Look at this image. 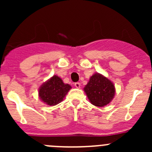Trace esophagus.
<instances>
[{"instance_id":"obj_1","label":"esophagus","mask_w":152,"mask_h":152,"mask_svg":"<svg viewBox=\"0 0 152 152\" xmlns=\"http://www.w3.org/2000/svg\"><path fill=\"white\" fill-rule=\"evenodd\" d=\"M74 85H75V87H76V88H79V87H80V86H81V84L79 83V82H76V83L74 84Z\"/></svg>"}]
</instances>
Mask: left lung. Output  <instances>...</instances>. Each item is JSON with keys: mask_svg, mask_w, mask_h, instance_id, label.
<instances>
[{"mask_svg": "<svg viewBox=\"0 0 152 152\" xmlns=\"http://www.w3.org/2000/svg\"><path fill=\"white\" fill-rule=\"evenodd\" d=\"M84 90L90 103L101 107L108 104L115 93L113 82L99 73H95L90 77Z\"/></svg>", "mask_w": 152, "mask_h": 152, "instance_id": "left-lung-1", "label": "left lung"}]
</instances>
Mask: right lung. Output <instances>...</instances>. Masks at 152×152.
<instances>
[{
  "label": "right lung",
  "mask_w": 152,
  "mask_h": 152,
  "mask_svg": "<svg viewBox=\"0 0 152 152\" xmlns=\"http://www.w3.org/2000/svg\"><path fill=\"white\" fill-rule=\"evenodd\" d=\"M70 89H71V86L65 84L61 78L54 75L41 86L39 96L47 105L54 106L63 100Z\"/></svg>",
  "instance_id": "right-lung-1"
}]
</instances>
